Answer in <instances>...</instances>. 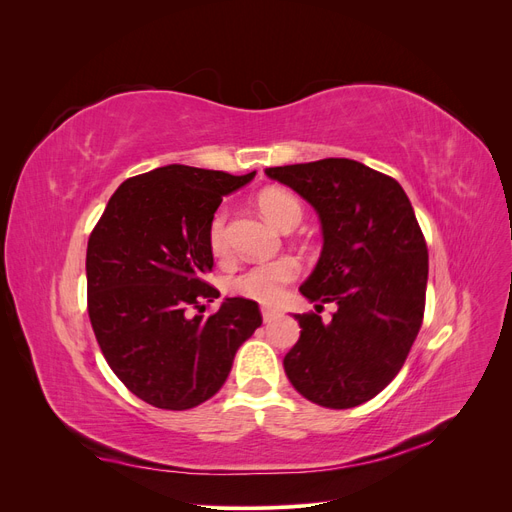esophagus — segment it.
I'll return each mask as SVG.
<instances>
[{"label": "esophagus", "mask_w": 512, "mask_h": 512, "mask_svg": "<svg viewBox=\"0 0 512 512\" xmlns=\"http://www.w3.org/2000/svg\"><path fill=\"white\" fill-rule=\"evenodd\" d=\"M260 314H262V320L271 322V320H275L277 316H280V309L269 307V305H262V307H260Z\"/></svg>", "instance_id": "obj_1"}]
</instances>
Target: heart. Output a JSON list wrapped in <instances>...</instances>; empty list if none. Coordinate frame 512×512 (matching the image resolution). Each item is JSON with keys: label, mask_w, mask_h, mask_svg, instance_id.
<instances>
[{"label": "heart", "mask_w": 512, "mask_h": 512, "mask_svg": "<svg viewBox=\"0 0 512 512\" xmlns=\"http://www.w3.org/2000/svg\"><path fill=\"white\" fill-rule=\"evenodd\" d=\"M260 213L280 230L294 228L301 222L303 209L299 200L290 192L280 188L262 190L256 198ZM209 247L215 256L226 252V213H215L209 226ZM299 275V265L292 258H280L260 265L247 267L241 273H235L228 280V290L237 297L252 299L256 303H275L284 294V288Z\"/></svg>", "instance_id": "1"}]
</instances>
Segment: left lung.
<instances>
[{"label":"left lung","mask_w":512,"mask_h":512,"mask_svg":"<svg viewBox=\"0 0 512 512\" xmlns=\"http://www.w3.org/2000/svg\"><path fill=\"white\" fill-rule=\"evenodd\" d=\"M265 173L318 213L322 252L299 292L316 309L337 305L331 322L294 314L286 376L318 406H361L399 374L423 322L429 256L414 209L393 177L348 158Z\"/></svg>","instance_id":"1"}]
</instances>
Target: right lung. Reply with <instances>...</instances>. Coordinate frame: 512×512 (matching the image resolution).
<instances>
[{
    "instance_id": "add662e5",
    "label": "right lung",
    "mask_w": 512,
    "mask_h": 512,
    "mask_svg": "<svg viewBox=\"0 0 512 512\" xmlns=\"http://www.w3.org/2000/svg\"><path fill=\"white\" fill-rule=\"evenodd\" d=\"M256 170L230 175L168 164L123 181L87 243V309L106 363L128 389L164 410H188L222 389L239 346L262 324L256 301L224 299L209 226L222 198Z\"/></svg>"
}]
</instances>
